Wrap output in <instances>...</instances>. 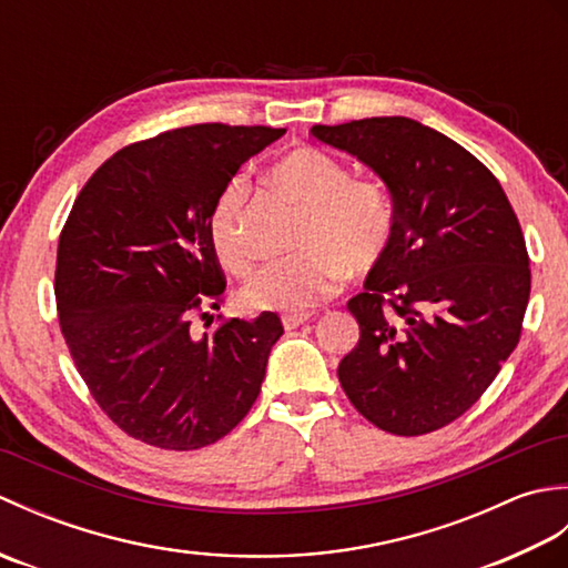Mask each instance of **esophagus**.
Instances as JSON below:
<instances>
[{
	"label": "esophagus",
	"mask_w": 568,
	"mask_h": 568,
	"mask_svg": "<svg viewBox=\"0 0 568 568\" xmlns=\"http://www.w3.org/2000/svg\"><path fill=\"white\" fill-rule=\"evenodd\" d=\"M310 317H312L310 312H291V315H283L281 322H283L285 329H297L300 324H305Z\"/></svg>",
	"instance_id": "esophagus-1"
}]
</instances>
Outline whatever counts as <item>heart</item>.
Masks as SVG:
<instances>
[{"instance_id": "1", "label": "heart", "mask_w": 568, "mask_h": 568, "mask_svg": "<svg viewBox=\"0 0 568 568\" xmlns=\"http://www.w3.org/2000/svg\"><path fill=\"white\" fill-rule=\"evenodd\" d=\"M273 180L305 216L293 256L275 258L246 283L253 310L297 312L336 293L344 273H368L393 236V202L378 180L352 178L332 153L315 146L287 151L273 165ZM246 178L229 180L210 214V239L224 268L246 275L256 253L246 232Z\"/></svg>"}]
</instances>
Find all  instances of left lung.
Instances as JSON below:
<instances>
[{
  "mask_svg": "<svg viewBox=\"0 0 568 568\" xmlns=\"http://www.w3.org/2000/svg\"><path fill=\"white\" fill-rule=\"evenodd\" d=\"M393 195V236L348 300L358 344L339 364L378 429L419 437L478 403L520 342L529 256L513 204L474 153L407 116L312 126Z\"/></svg>",
  "mask_w": 568,
  "mask_h": 568,
  "instance_id": "1",
  "label": "left lung"
}]
</instances>
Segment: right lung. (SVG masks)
Returning <instances> with one entry per match:
<instances>
[{
  "label": "right lung",
  "mask_w": 568,
  "mask_h": 568,
  "mask_svg": "<svg viewBox=\"0 0 568 568\" xmlns=\"http://www.w3.org/2000/svg\"><path fill=\"white\" fill-rule=\"evenodd\" d=\"M283 134L229 124L163 131L106 159L72 204L55 261L60 332L94 403L129 437L202 449L256 403L281 317H234L202 336L192 322L224 303L214 202Z\"/></svg>",
  "instance_id": "obj_1"
}]
</instances>
